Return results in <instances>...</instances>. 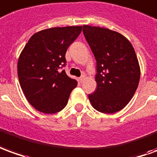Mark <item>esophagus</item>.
<instances>
[{
  "instance_id": "obj_1",
  "label": "esophagus",
  "mask_w": 157,
  "mask_h": 157,
  "mask_svg": "<svg viewBox=\"0 0 157 157\" xmlns=\"http://www.w3.org/2000/svg\"><path fill=\"white\" fill-rule=\"evenodd\" d=\"M84 78H85V76L84 75H83V76H81L80 78H78V82H80V83H82L83 81L84 80Z\"/></svg>"
}]
</instances>
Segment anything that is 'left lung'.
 I'll list each match as a JSON object with an SVG mask.
<instances>
[{
    "instance_id": "8db88e82",
    "label": "left lung",
    "mask_w": 157,
    "mask_h": 157,
    "mask_svg": "<svg viewBox=\"0 0 157 157\" xmlns=\"http://www.w3.org/2000/svg\"><path fill=\"white\" fill-rule=\"evenodd\" d=\"M83 33L96 60L97 89L89 94L91 105L103 113L119 112L134 96L140 69L133 45L108 29L83 26Z\"/></svg>"
}]
</instances>
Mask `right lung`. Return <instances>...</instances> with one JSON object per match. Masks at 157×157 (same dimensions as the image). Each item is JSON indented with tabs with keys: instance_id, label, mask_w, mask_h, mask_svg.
<instances>
[{
	"instance_id": "obj_1",
	"label": "right lung",
	"mask_w": 157,
	"mask_h": 157,
	"mask_svg": "<svg viewBox=\"0 0 157 157\" xmlns=\"http://www.w3.org/2000/svg\"><path fill=\"white\" fill-rule=\"evenodd\" d=\"M82 26L52 28L38 32L28 41L17 62L20 86L28 101L45 114L66 106L78 82L61 68L66 52L80 34Z\"/></svg>"
}]
</instances>
